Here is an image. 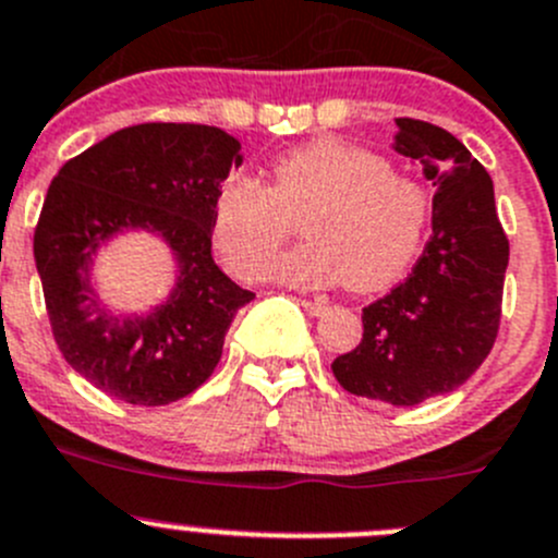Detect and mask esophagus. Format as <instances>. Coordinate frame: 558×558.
<instances>
[{"label":"esophagus","mask_w":558,"mask_h":558,"mask_svg":"<svg viewBox=\"0 0 558 558\" xmlns=\"http://www.w3.org/2000/svg\"><path fill=\"white\" fill-rule=\"evenodd\" d=\"M299 304L304 306V310L310 312V315H315V317H320L323 312H328V301L326 299H315V301H312V299H301Z\"/></svg>","instance_id":"1"}]
</instances>
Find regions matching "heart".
I'll return each mask as SVG.
<instances>
[{
  "instance_id": "b5f03b06",
  "label": "heart",
  "mask_w": 558,
  "mask_h": 558,
  "mask_svg": "<svg viewBox=\"0 0 558 558\" xmlns=\"http://www.w3.org/2000/svg\"><path fill=\"white\" fill-rule=\"evenodd\" d=\"M427 216V191L391 172L378 153L312 140L276 158L268 189L248 174L227 178L210 227L225 263L243 279H257L301 219L310 241L276 259L270 279L301 290L344 282L369 293L405 274Z\"/></svg>"
}]
</instances>
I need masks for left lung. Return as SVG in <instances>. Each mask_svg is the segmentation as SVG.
I'll return each instance as SVG.
<instances>
[{
    "instance_id": "left-lung-1",
    "label": "left lung",
    "mask_w": 558,
    "mask_h": 558,
    "mask_svg": "<svg viewBox=\"0 0 558 558\" xmlns=\"http://www.w3.org/2000/svg\"><path fill=\"white\" fill-rule=\"evenodd\" d=\"M435 185L433 238L405 282L364 306V337L337 355L344 391L418 405L460 389L490 353L501 320L509 241L493 180L460 140L422 120H397L391 142Z\"/></svg>"
}]
</instances>
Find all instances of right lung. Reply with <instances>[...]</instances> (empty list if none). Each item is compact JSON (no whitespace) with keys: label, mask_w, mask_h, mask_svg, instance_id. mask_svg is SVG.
Returning a JSON list of instances; mask_svg holds the SVG:
<instances>
[{"label":"right lung","mask_w":558,"mask_h":558,"mask_svg":"<svg viewBox=\"0 0 558 558\" xmlns=\"http://www.w3.org/2000/svg\"><path fill=\"white\" fill-rule=\"evenodd\" d=\"M241 142L214 125L145 123L114 131L51 180L35 230V265L65 362L131 405H169L216 369L238 288L210 254L214 203ZM147 231L170 248L175 284L150 311L106 305L92 282L100 247Z\"/></svg>","instance_id":"add662e5"}]
</instances>
